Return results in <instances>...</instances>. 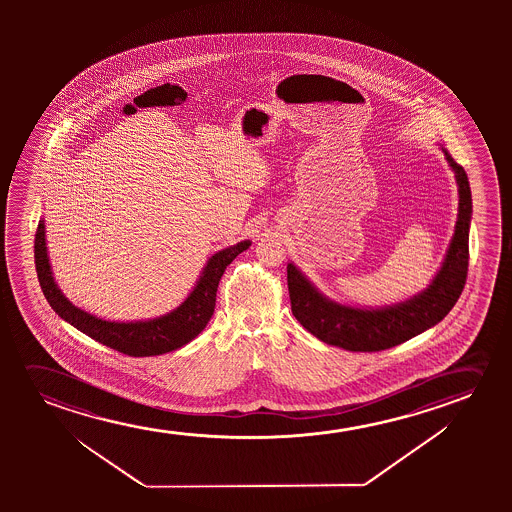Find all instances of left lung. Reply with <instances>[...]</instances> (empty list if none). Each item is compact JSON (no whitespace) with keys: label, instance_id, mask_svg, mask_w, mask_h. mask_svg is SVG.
I'll use <instances>...</instances> for the list:
<instances>
[{"label":"left lung","instance_id":"left-lung-1","mask_svg":"<svg viewBox=\"0 0 512 512\" xmlns=\"http://www.w3.org/2000/svg\"><path fill=\"white\" fill-rule=\"evenodd\" d=\"M441 150L455 173L458 215L455 234L449 241L441 267L427 288L406 301L388 306H353L327 297L292 260L288 262L292 313L304 329L323 343L348 351L388 350L432 329L455 306L469 267L472 194L467 173L453 161L446 148L441 147Z\"/></svg>","mask_w":512,"mask_h":512}]
</instances>
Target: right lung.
Returning a JSON list of instances; mask_svg holds the SVG:
<instances>
[{"mask_svg": "<svg viewBox=\"0 0 512 512\" xmlns=\"http://www.w3.org/2000/svg\"><path fill=\"white\" fill-rule=\"evenodd\" d=\"M250 245L252 241L245 239L239 241L238 245L227 246L213 253L206 260L189 295L166 315L148 320H106L75 306L63 294L52 273L43 218L38 224L35 238L36 274L45 299L64 322L84 332L85 336L92 337L98 343L110 346L124 355L154 357L182 348L206 329L215 311L218 281L232 260L239 253L248 250Z\"/></svg>", "mask_w": 512, "mask_h": 512, "instance_id": "obj_1", "label": "right lung"}]
</instances>
